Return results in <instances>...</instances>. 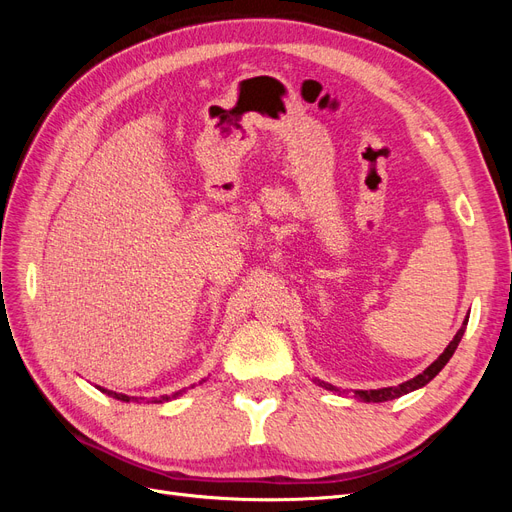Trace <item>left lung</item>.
<instances>
[{"mask_svg": "<svg viewBox=\"0 0 512 512\" xmlns=\"http://www.w3.org/2000/svg\"><path fill=\"white\" fill-rule=\"evenodd\" d=\"M466 327H468V316H466V320H463L461 329L455 333L453 342L444 348V352L423 371V374H418V376H414V378H410V380H406V382H401V384H397V386H384V389H369V391H352V395H354L356 399L365 401V404H380V401H391V399H397V397H401V395H408V393H412V391H416V389H423V386L429 384L433 378H436V376L440 374V371H442V367H444L448 361H451V356L455 354V350H457V346H459V342H461L463 333H466ZM314 382H316L318 386H322V389H327V391L342 393V389H337V386H333V384H329V382H322V380H314ZM344 393H346V391H344Z\"/></svg>", "mask_w": 512, "mask_h": 512, "instance_id": "1", "label": "left lung"}]
</instances>
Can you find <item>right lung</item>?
Here are the masks:
<instances>
[{
  "mask_svg": "<svg viewBox=\"0 0 512 512\" xmlns=\"http://www.w3.org/2000/svg\"><path fill=\"white\" fill-rule=\"evenodd\" d=\"M98 389L102 391V393H106V395H111V397H115V399H119V401H138V404H141V399L138 397H130V395H123V393H115V391H108V389H102V386H98ZM185 393V389L183 391H177V393H173V395H162V397H151L149 401L151 404H164V401H170V399H177L179 395H183ZM147 401V404H149Z\"/></svg>",
  "mask_w": 512,
  "mask_h": 512,
  "instance_id": "right-lung-1",
  "label": "right lung"
}]
</instances>
